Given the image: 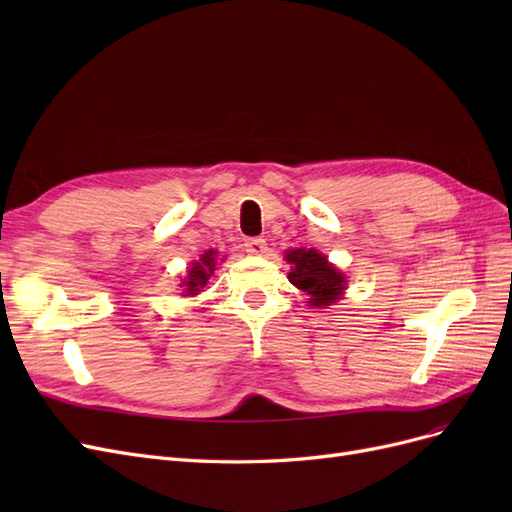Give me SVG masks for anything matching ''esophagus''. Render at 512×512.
Wrapping results in <instances>:
<instances>
[{"label": "esophagus", "instance_id": "34e87169", "mask_svg": "<svg viewBox=\"0 0 512 512\" xmlns=\"http://www.w3.org/2000/svg\"><path fill=\"white\" fill-rule=\"evenodd\" d=\"M243 247H245V252L247 254H254V256H262V254H267V241L265 239H260V237H252V239H245V243H243Z\"/></svg>", "mask_w": 512, "mask_h": 512}]
</instances>
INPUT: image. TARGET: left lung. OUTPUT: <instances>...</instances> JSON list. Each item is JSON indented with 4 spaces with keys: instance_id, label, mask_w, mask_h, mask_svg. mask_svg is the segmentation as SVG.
Wrapping results in <instances>:
<instances>
[{
    "instance_id": "1",
    "label": "left lung",
    "mask_w": 512,
    "mask_h": 512,
    "mask_svg": "<svg viewBox=\"0 0 512 512\" xmlns=\"http://www.w3.org/2000/svg\"><path fill=\"white\" fill-rule=\"evenodd\" d=\"M286 260L290 262L288 280L292 286H297L307 294V303L312 307H327L342 299L346 290V275L333 267L327 256L318 250H288Z\"/></svg>"
}]
</instances>
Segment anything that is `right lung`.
Returning <instances> with one entry per match:
<instances>
[{
    "mask_svg": "<svg viewBox=\"0 0 512 512\" xmlns=\"http://www.w3.org/2000/svg\"><path fill=\"white\" fill-rule=\"evenodd\" d=\"M215 256H218V252L209 250V252L200 256V260L192 262V267L188 269V275H185L183 282H181L183 297H194V294H198L200 290L207 286L209 277L215 271Z\"/></svg>",
    "mask_w": 512,
    "mask_h": 512,
    "instance_id": "add662e5",
    "label": "right lung"
}]
</instances>
